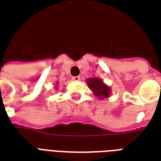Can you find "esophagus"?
<instances>
[{
    "label": "esophagus",
    "instance_id": "esophagus-1",
    "mask_svg": "<svg viewBox=\"0 0 161 161\" xmlns=\"http://www.w3.org/2000/svg\"><path fill=\"white\" fill-rule=\"evenodd\" d=\"M72 80L75 81V82H78V81H80V77H78V76H77V77H72Z\"/></svg>",
    "mask_w": 161,
    "mask_h": 161
}]
</instances>
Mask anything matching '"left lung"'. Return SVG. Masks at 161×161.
Listing matches in <instances>:
<instances>
[{
    "mask_svg": "<svg viewBox=\"0 0 161 161\" xmlns=\"http://www.w3.org/2000/svg\"><path fill=\"white\" fill-rule=\"evenodd\" d=\"M88 87L91 89L93 94L97 97L99 99H103V98L109 97L110 95V88L108 85L103 83V81L99 78H89L87 79Z\"/></svg>",
    "mask_w": 161,
    "mask_h": 161,
    "instance_id": "8db88e82",
    "label": "left lung"
}]
</instances>
